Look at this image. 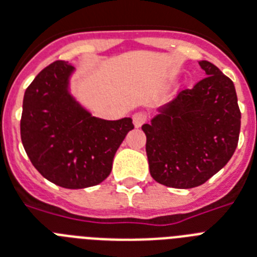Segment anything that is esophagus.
Listing matches in <instances>:
<instances>
[{"instance_id":"esophagus-1","label":"esophagus","mask_w":257,"mask_h":257,"mask_svg":"<svg viewBox=\"0 0 257 257\" xmlns=\"http://www.w3.org/2000/svg\"><path fill=\"white\" fill-rule=\"evenodd\" d=\"M133 120L135 127H141L142 124L147 122V114L143 113V111H138L133 115Z\"/></svg>"}]
</instances>
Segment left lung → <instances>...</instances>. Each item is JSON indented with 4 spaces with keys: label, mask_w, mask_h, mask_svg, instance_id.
Wrapping results in <instances>:
<instances>
[{
    "label": "left lung",
    "mask_w": 257,
    "mask_h": 257,
    "mask_svg": "<svg viewBox=\"0 0 257 257\" xmlns=\"http://www.w3.org/2000/svg\"><path fill=\"white\" fill-rule=\"evenodd\" d=\"M206 77L184 89L160 109L147 137L150 173L169 188L202 185L227 164L240 133V110L234 82L210 61H200Z\"/></svg>",
    "instance_id": "1"
}]
</instances>
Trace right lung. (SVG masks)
Listing matches in <instances>:
<instances>
[{
	"label": "right lung",
	"instance_id": "add662e5",
	"mask_svg": "<svg viewBox=\"0 0 257 257\" xmlns=\"http://www.w3.org/2000/svg\"><path fill=\"white\" fill-rule=\"evenodd\" d=\"M75 68L56 60L29 85L23 97L21 139L30 162L48 181L67 189L94 186L110 175L131 118L92 116L68 92Z\"/></svg>",
	"mask_w": 257,
	"mask_h": 257
}]
</instances>
